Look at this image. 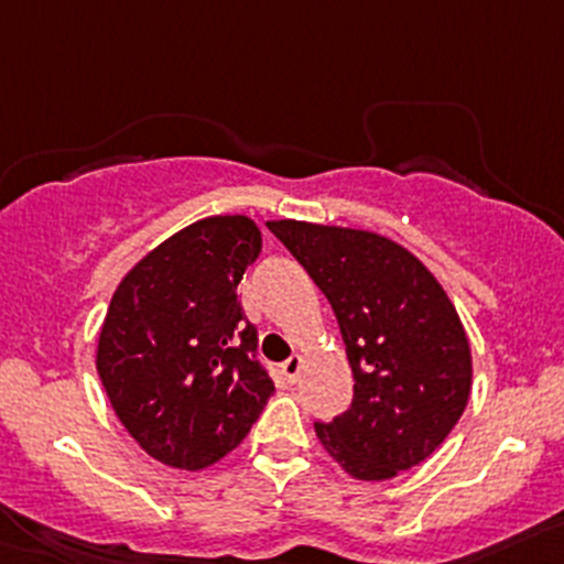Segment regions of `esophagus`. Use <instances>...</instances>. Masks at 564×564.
I'll use <instances>...</instances> for the list:
<instances>
[{
  "label": "esophagus",
  "instance_id": "obj_1",
  "mask_svg": "<svg viewBox=\"0 0 564 564\" xmlns=\"http://www.w3.org/2000/svg\"><path fill=\"white\" fill-rule=\"evenodd\" d=\"M300 371H303V357H300V355H292V357H289V360L283 362V366H281L283 379H286L289 384L297 382V379H300Z\"/></svg>",
  "mask_w": 564,
  "mask_h": 564
}]
</instances>
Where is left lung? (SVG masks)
<instances>
[{"label": "left lung", "instance_id": "left-lung-1", "mask_svg": "<svg viewBox=\"0 0 564 564\" xmlns=\"http://www.w3.org/2000/svg\"><path fill=\"white\" fill-rule=\"evenodd\" d=\"M267 229L308 270L338 318L355 398L316 436L357 480L425 460L464 414L471 351L451 297L417 256L382 235L303 220Z\"/></svg>", "mask_w": 564, "mask_h": 564}]
</instances>
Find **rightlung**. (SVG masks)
Here are the masks:
<instances>
[{
  "instance_id": "right-lung-1",
  "label": "right lung",
  "mask_w": 564,
  "mask_h": 564,
  "mask_svg": "<svg viewBox=\"0 0 564 564\" xmlns=\"http://www.w3.org/2000/svg\"><path fill=\"white\" fill-rule=\"evenodd\" d=\"M261 250L246 215H215L144 256L113 292L98 373L128 434L174 469L235 451L275 392L237 283Z\"/></svg>"
}]
</instances>
